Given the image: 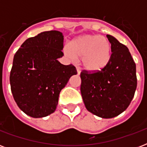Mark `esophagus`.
<instances>
[{
	"label": "esophagus",
	"mask_w": 147,
	"mask_h": 147,
	"mask_svg": "<svg viewBox=\"0 0 147 147\" xmlns=\"http://www.w3.org/2000/svg\"><path fill=\"white\" fill-rule=\"evenodd\" d=\"M76 70H77V72H78V74L79 75V74H80V72H81L80 67H78V66L76 67Z\"/></svg>",
	"instance_id": "1"
}]
</instances>
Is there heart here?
<instances>
[{
    "label": "heart",
    "mask_w": 147,
    "mask_h": 147,
    "mask_svg": "<svg viewBox=\"0 0 147 147\" xmlns=\"http://www.w3.org/2000/svg\"><path fill=\"white\" fill-rule=\"evenodd\" d=\"M65 53L70 59L82 58V64L89 71L102 70L111 59V46L107 38L99 35H84L71 40L65 47Z\"/></svg>",
    "instance_id": "heart-1"
}]
</instances>
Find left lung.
<instances>
[{
  "instance_id": "1",
  "label": "left lung",
  "mask_w": 147,
  "mask_h": 147,
  "mask_svg": "<svg viewBox=\"0 0 147 147\" xmlns=\"http://www.w3.org/2000/svg\"><path fill=\"white\" fill-rule=\"evenodd\" d=\"M111 59L98 71L82 70L81 94L88 111L102 118H112L130 105L137 88L136 64L127 47L111 35Z\"/></svg>"
}]
</instances>
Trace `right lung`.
<instances>
[{
    "label": "right lung",
    "mask_w": 147,
    "mask_h": 147,
    "mask_svg": "<svg viewBox=\"0 0 147 147\" xmlns=\"http://www.w3.org/2000/svg\"><path fill=\"white\" fill-rule=\"evenodd\" d=\"M63 36L46 31L27 39L15 53L10 71L11 92L20 109L39 118L55 111L61 90L77 74L73 65L61 64Z\"/></svg>",
    "instance_id": "1"
}]
</instances>
